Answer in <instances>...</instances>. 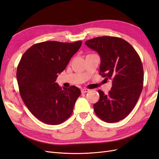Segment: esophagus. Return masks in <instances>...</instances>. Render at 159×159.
I'll list each match as a JSON object with an SVG mask.
<instances>
[{
    "instance_id": "34e87169",
    "label": "esophagus",
    "mask_w": 159,
    "mask_h": 159,
    "mask_svg": "<svg viewBox=\"0 0 159 159\" xmlns=\"http://www.w3.org/2000/svg\"><path fill=\"white\" fill-rule=\"evenodd\" d=\"M89 91V89H88V88H83L81 89V92L82 93H86V92H88Z\"/></svg>"
}]
</instances>
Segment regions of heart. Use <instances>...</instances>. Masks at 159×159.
<instances>
[{"label":"heart","mask_w":159,"mask_h":159,"mask_svg":"<svg viewBox=\"0 0 159 159\" xmlns=\"http://www.w3.org/2000/svg\"><path fill=\"white\" fill-rule=\"evenodd\" d=\"M88 55H89V54H88Z\"/></svg>","instance_id":"1"}]
</instances>
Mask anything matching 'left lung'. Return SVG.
Listing matches in <instances>:
<instances>
[{
	"mask_svg": "<svg viewBox=\"0 0 159 159\" xmlns=\"http://www.w3.org/2000/svg\"><path fill=\"white\" fill-rule=\"evenodd\" d=\"M100 55V75L112 80L108 94L98 90L100 99L93 104L96 114L103 121L117 122L134 108L143 88L142 61L132 46L123 39L103 36L85 41Z\"/></svg>",
	"mask_w": 159,
	"mask_h": 159,
	"instance_id": "obj_1",
	"label": "left lung"
}]
</instances>
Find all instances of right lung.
<instances>
[{"label": "right lung", "mask_w": 159, "mask_h": 159, "mask_svg": "<svg viewBox=\"0 0 159 159\" xmlns=\"http://www.w3.org/2000/svg\"><path fill=\"white\" fill-rule=\"evenodd\" d=\"M81 43H39L21 57L16 70L20 95L29 110L40 121L57 125L71 115L80 89L75 85L62 89L55 81Z\"/></svg>", "instance_id": "1"}]
</instances>
